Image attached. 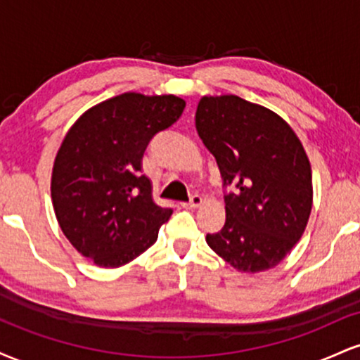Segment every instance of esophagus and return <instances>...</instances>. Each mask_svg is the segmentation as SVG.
Returning a JSON list of instances; mask_svg holds the SVG:
<instances>
[{"mask_svg":"<svg viewBox=\"0 0 360 360\" xmlns=\"http://www.w3.org/2000/svg\"><path fill=\"white\" fill-rule=\"evenodd\" d=\"M201 203H203V198L200 196V194H193L191 200L188 201V203H183L184 208H198Z\"/></svg>","mask_w":360,"mask_h":360,"instance_id":"34e87169","label":"esophagus"}]
</instances>
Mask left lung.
<instances>
[{"mask_svg":"<svg viewBox=\"0 0 360 360\" xmlns=\"http://www.w3.org/2000/svg\"><path fill=\"white\" fill-rule=\"evenodd\" d=\"M196 130L230 189L225 225L206 235L208 245L237 271L278 266L311 213V167L300 139L274 111L235 94L201 98Z\"/></svg>","mask_w":360,"mask_h":360,"instance_id":"obj_1","label":"left lung"}]
</instances>
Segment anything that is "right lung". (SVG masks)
I'll return each instance as SVG.
<instances>
[{
    "mask_svg": "<svg viewBox=\"0 0 360 360\" xmlns=\"http://www.w3.org/2000/svg\"><path fill=\"white\" fill-rule=\"evenodd\" d=\"M184 106L174 94L123 93L82 113L62 140L52 169L53 212L74 249L96 266L139 257L172 214L152 200L142 157Z\"/></svg>",
    "mask_w": 360,
    "mask_h": 360,
    "instance_id": "1",
    "label": "right lung"
}]
</instances>
